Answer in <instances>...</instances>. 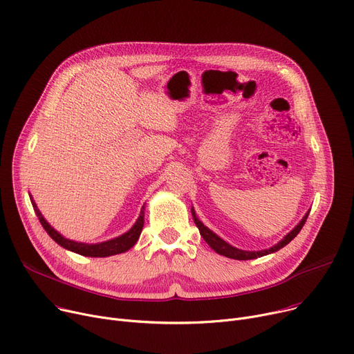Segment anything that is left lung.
Wrapping results in <instances>:
<instances>
[{
    "label": "left lung",
    "instance_id": "8db88e82",
    "mask_svg": "<svg viewBox=\"0 0 354 354\" xmlns=\"http://www.w3.org/2000/svg\"><path fill=\"white\" fill-rule=\"evenodd\" d=\"M192 215H194V221L201 232V236L205 239V242L214 249L216 253L219 254H223L226 257H230V259H236V261H249V259H256V257H261V256H265V254H269V253H273V252H277L279 249L285 248L289 242H292L296 236L297 233L300 232V229L303 227V225L306 223V219H308L309 214H306L304 218L300 221V223L290 232L288 233L283 241H280L277 245H274L273 248L270 249H266V250H259V252H248V250H241V249H236L230 246L229 243H226L225 241H222L218 234H215L212 230H209L195 215V210L192 209Z\"/></svg>",
    "mask_w": 354,
    "mask_h": 354
}]
</instances>
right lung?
Here are the masks:
<instances>
[{
  "label": "right lung",
  "instance_id": "add662e5",
  "mask_svg": "<svg viewBox=\"0 0 354 354\" xmlns=\"http://www.w3.org/2000/svg\"><path fill=\"white\" fill-rule=\"evenodd\" d=\"M31 202H32V206H34V210L35 214L42 225V227L46 230V233L50 234V236L58 243L61 245L62 248L71 250V252H75L78 254H82V256H91V257H106V256H112V254H118V253H124L127 250H129L135 243L136 241L139 239V234L140 232H142V227H144V212L140 210V215L136 221V223L132 226V229H129L127 233H124L122 236L120 238H115L112 241H108V242H102V243H97V245H86V243H78V242H74V241H68L65 239L64 236H61V234L48 225V222H46L41 212L37 209L32 198H31Z\"/></svg>",
  "mask_w": 354,
  "mask_h": 354
}]
</instances>
